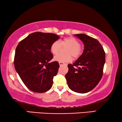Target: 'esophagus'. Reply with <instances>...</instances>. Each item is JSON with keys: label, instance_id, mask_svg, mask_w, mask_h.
Masks as SVG:
<instances>
[{"label": "esophagus", "instance_id": "obj_1", "mask_svg": "<svg viewBox=\"0 0 122 122\" xmlns=\"http://www.w3.org/2000/svg\"><path fill=\"white\" fill-rule=\"evenodd\" d=\"M59 64L60 66H64V65H66L65 63H62V62H59Z\"/></svg>", "mask_w": 122, "mask_h": 122}]
</instances>
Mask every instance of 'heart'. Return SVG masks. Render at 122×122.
Instances as JSON below:
<instances>
[{"instance_id":"heart-1","label":"heart","mask_w":122,"mask_h":122,"mask_svg":"<svg viewBox=\"0 0 122 122\" xmlns=\"http://www.w3.org/2000/svg\"><path fill=\"white\" fill-rule=\"evenodd\" d=\"M61 46L66 47L65 54L56 55L54 60L55 61L62 63H69L72 61L73 58H78L81 54V48L80 46V42L75 37H68L63 39L61 42L55 41L53 42L50 46V51L54 55H56L61 51Z\"/></svg>"}]
</instances>
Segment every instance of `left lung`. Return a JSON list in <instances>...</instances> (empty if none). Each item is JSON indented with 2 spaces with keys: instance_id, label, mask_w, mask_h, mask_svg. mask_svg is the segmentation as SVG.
Wrapping results in <instances>:
<instances>
[{
  "instance_id": "8db88e82",
  "label": "left lung",
  "mask_w": 122,
  "mask_h": 122,
  "mask_svg": "<svg viewBox=\"0 0 122 122\" xmlns=\"http://www.w3.org/2000/svg\"><path fill=\"white\" fill-rule=\"evenodd\" d=\"M84 44L83 53L78 59L68 65L66 75L69 88L74 92L84 94L91 91L102 78L105 53L98 40L86 34H75ZM75 66L77 68L75 69Z\"/></svg>"
}]
</instances>
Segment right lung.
Returning a JSON list of instances; mask_svg holds the SVG:
<instances>
[{
  "mask_svg": "<svg viewBox=\"0 0 122 122\" xmlns=\"http://www.w3.org/2000/svg\"><path fill=\"white\" fill-rule=\"evenodd\" d=\"M59 37L51 33L36 32L20 42L15 51V68L28 89L42 93L50 89L53 78L57 74L58 61L53 58L50 46Z\"/></svg>",
  "mask_w": 122,
  "mask_h": 122,
  "instance_id": "1",
  "label": "right lung"
}]
</instances>
